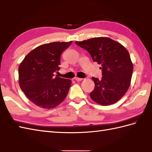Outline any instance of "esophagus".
<instances>
[{"instance_id": "34e87169", "label": "esophagus", "mask_w": 152, "mask_h": 152, "mask_svg": "<svg viewBox=\"0 0 152 152\" xmlns=\"http://www.w3.org/2000/svg\"><path fill=\"white\" fill-rule=\"evenodd\" d=\"M75 80H76V81L79 82V81H82V80H83V78H78V77H76V78H75Z\"/></svg>"}]
</instances>
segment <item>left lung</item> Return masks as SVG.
<instances>
[{
	"label": "left lung",
	"mask_w": 152,
	"mask_h": 152,
	"mask_svg": "<svg viewBox=\"0 0 152 152\" xmlns=\"http://www.w3.org/2000/svg\"><path fill=\"white\" fill-rule=\"evenodd\" d=\"M75 43L87 50L93 61L101 64L102 78L92 77L95 88L90 93L91 99L102 106L114 104L129 88L133 64L126 48L107 37L92 38Z\"/></svg>",
	"instance_id": "8db88e82"
}]
</instances>
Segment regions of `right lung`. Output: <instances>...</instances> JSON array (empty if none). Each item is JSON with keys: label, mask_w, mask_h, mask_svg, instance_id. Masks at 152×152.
I'll use <instances>...</instances> for the list:
<instances>
[{"label": "right lung", "mask_w": 152, "mask_h": 152, "mask_svg": "<svg viewBox=\"0 0 152 152\" xmlns=\"http://www.w3.org/2000/svg\"><path fill=\"white\" fill-rule=\"evenodd\" d=\"M72 42L41 45L28 53L19 64V86L27 97L39 107L53 108L66 98L72 82L54 77L53 72L60 69L61 55Z\"/></svg>", "instance_id": "1"}]
</instances>
